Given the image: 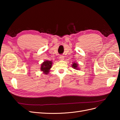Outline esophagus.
I'll list each match as a JSON object with an SVG mask.
<instances>
[{
    "mask_svg": "<svg viewBox=\"0 0 120 120\" xmlns=\"http://www.w3.org/2000/svg\"><path fill=\"white\" fill-rule=\"evenodd\" d=\"M60 60H64V57L63 56H60Z\"/></svg>",
    "mask_w": 120,
    "mask_h": 120,
    "instance_id": "34e87169",
    "label": "esophagus"
}]
</instances>
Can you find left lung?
<instances>
[{"label": "left lung", "mask_w": 120, "mask_h": 120, "mask_svg": "<svg viewBox=\"0 0 120 120\" xmlns=\"http://www.w3.org/2000/svg\"><path fill=\"white\" fill-rule=\"evenodd\" d=\"M71 67L72 68H74L75 70H79V68L78 67V64L77 63H76L75 62L72 63V64L71 65Z\"/></svg>", "instance_id": "1"}]
</instances>
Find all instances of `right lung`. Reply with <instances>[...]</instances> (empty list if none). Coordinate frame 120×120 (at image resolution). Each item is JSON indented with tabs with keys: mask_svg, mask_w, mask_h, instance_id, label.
Here are the masks:
<instances>
[{
	"mask_svg": "<svg viewBox=\"0 0 120 120\" xmlns=\"http://www.w3.org/2000/svg\"><path fill=\"white\" fill-rule=\"evenodd\" d=\"M52 62L51 60H46L43 61L41 64V71L43 72V74L48 75L50 71V68L52 67Z\"/></svg>",
	"mask_w": 120,
	"mask_h": 120,
	"instance_id": "1",
	"label": "right lung"
}]
</instances>
